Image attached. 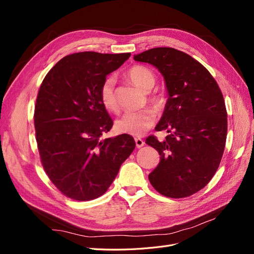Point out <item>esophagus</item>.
Masks as SVG:
<instances>
[{
	"label": "esophagus",
	"instance_id": "34e87169",
	"mask_svg": "<svg viewBox=\"0 0 254 254\" xmlns=\"http://www.w3.org/2000/svg\"><path fill=\"white\" fill-rule=\"evenodd\" d=\"M134 141H135V145H136L137 148H141L142 146H144V144H145L144 141L141 139V137H139V136L134 137Z\"/></svg>",
	"mask_w": 254,
	"mask_h": 254
}]
</instances>
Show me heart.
<instances>
[{
  "label": "heart",
  "mask_w": 254,
  "mask_h": 254,
  "mask_svg": "<svg viewBox=\"0 0 254 254\" xmlns=\"http://www.w3.org/2000/svg\"><path fill=\"white\" fill-rule=\"evenodd\" d=\"M127 75L133 83L144 91H149L155 86L157 80L155 73L149 67L144 65H133L129 68ZM114 78L112 76H109L103 81L98 92L99 102L106 110L110 112L118 111V101L114 92ZM148 99L157 111H162L167 104V97L162 92L150 93ZM155 121L156 112L152 108L129 111L117 122V130L121 133L142 135L153 125Z\"/></svg>",
  "instance_id": "1"
}]
</instances>
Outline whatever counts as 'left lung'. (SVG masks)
Instances as JSON below:
<instances>
[{
    "instance_id": "8db88e82",
    "label": "left lung",
    "mask_w": 254,
    "mask_h": 254,
    "mask_svg": "<svg viewBox=\"0 0 254 254\" xmlns=\"http://www.w3.org/2000/svg\"><path fill=\"white\" fill-rule=\"evenodd\" d=\"M133 58L155 65L168 92L156 130L170 134L163 142L155 135L146 139L160 155L148 179L161 195L189 197L210 182L224 155L228 130L224 96L211 73L181 51L155 48Z\"/></svg>"
}]
</instances>
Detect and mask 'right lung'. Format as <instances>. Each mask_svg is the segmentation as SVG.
<instances>
[{
    "label": "right lung",
    "mask_w": 254,
    "mask_h": 254,
    "mask_svg": "<svg viewBox=\"0 0 254 254\" xmlns=\"http://www.w3.org/2000/svg\"><path fill=\"white\" fill-rule=\"evenodd\" d=\"M129 57L71 54L51 68L38 92L34 123L41 163L54 186L74 200L105 194L135 147L126 133L102 139L113 122L98 97L107 75Z\"/></svg>",
    "instance_id": "add662e5"
}]
</instances>
